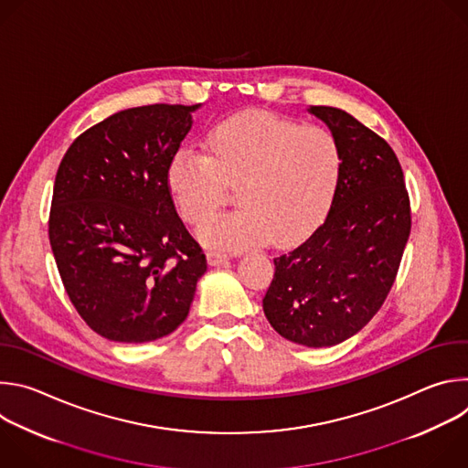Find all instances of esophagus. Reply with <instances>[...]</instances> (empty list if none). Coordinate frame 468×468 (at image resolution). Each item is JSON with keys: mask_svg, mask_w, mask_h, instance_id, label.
Masks as SVG:
<instances>
[{"mask_svg": "<svg viewBox=\"0 0 468 468\" xmlns=\"http://www.w3.org/2000/svg\"><path fill=\"white\" fill-rule=\"evenodd\" d=\"M228 259H229V255L222 250H209L207 251V261H209L211 266H220V264L228 262Z\"/></svg>", "mask_w": 468, "mask_h": 468, "instance_id": "1", "label": "esophagus"}]
</instances>
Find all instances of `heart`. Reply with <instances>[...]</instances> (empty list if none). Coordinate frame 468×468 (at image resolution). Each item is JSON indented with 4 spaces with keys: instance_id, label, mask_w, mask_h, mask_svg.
I'll use <instances>...</instances> for the list:
<instances>
[{
    "instance_id": "1",
    "label": "heart",
    "mask_w": 468,
    "mask_h": 468,
    "mask_svg": "<svg viewBox=\"0 0 468 468\" xmlns=\"http://www.w3.org/2000/svg\"><path fill=\"white\" fill-rule=\"evenodd\" d=\"M343 174V150L325 127L266 111H244L217 123L207 154L179 150L168 170L176 202L192 226H204L237 186L240 207L207 224L213 248L240 250L271 239L289 244L324 218Z\"/></svg>"
}]
</instances>
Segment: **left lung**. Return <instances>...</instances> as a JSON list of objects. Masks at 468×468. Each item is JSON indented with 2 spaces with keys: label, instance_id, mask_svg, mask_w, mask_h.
Segmentation results:
<instances>
[{
  "label": "left lung",
  "instance_id": "left-lung-1",
  "mask_svg": "<svg viewBox=\"0 0 468 468\" xmlns=\"http://www.w3.org/2000/svg\"><path fill=\"white\" fill-rule=\"evenodd\" d=\"M343 150V174L325 220L274 259L262 311L282 337L309 348L335 346L383 305L399 269L411 206L392 148L346 111L313 105Z\"/></svg>",
  "mask_w": 468,
  "mask_h": 468
}]
</instances>
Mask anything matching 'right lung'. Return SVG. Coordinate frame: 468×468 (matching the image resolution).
I'll return each mask as SVG.
<instances>
[{
	"mask_svg": "<svg viewBox=\"0 0 468 468\" xmlns=\"http://www.w3.org/2000/svg\"><path fill=\"white\" fill-rule=\"evenodd\" d=\"M199 105L155 103L92 125L64 154L49 244L80 316L114 343H150L188 314L206 253L181 222L168 170Z\"/></svg>",
	"mask_w": 468,
	"mask_h": 468,
	"instance_id": "1",
	"label": "right lung"
}]
</instances>
